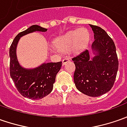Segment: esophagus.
<instances>
[{
  "label": "esophagus",
  "instance_id": "1",
  "mask_svg": "<svg viewBox=\"0 0 127 127\" xmlns=\"http://www.w3.org/2000/svg\"><path fill=\"white\" fill-rule=\"evenodd\" d=\"M68 61H69V58H64L63 60V65H64L65 64L67 63Z\"/></svg>",
  "mask_w": 127,
  "mask_h": 127
}]
</instances>
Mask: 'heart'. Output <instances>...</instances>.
Wrapping results in <instances>:
<instances>
[{"label":"heart","mask_w":127,"mask_h":127,"mask_svg":"<svg viewBox=\"0 0 127 127\" xmlns=\"http://www.w3.org/2000/svg\"><path fill=\"white\" fill-rule=\"evenodd\" d=\"M89 41V33L85 29L69 31L57 37L54 41L55 46L60 51L69 50L72 53L84 50Z\"/></svg>","instance_id":"heart-1"}]
</instances>
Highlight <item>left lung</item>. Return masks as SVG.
Here are the masks:
<instances>
[{
	"label": "left lung",
	"mask_w": 127,
	"mask_h": 127,
	"mask_svg": "<svg viewBox=\"0 0 127 127\" xmlns=\"http://www.w3.org/2000/svg\"><path fill=\"white\" fill-rule=\"evenodd\" d=\"M89 25L94 33L91 49L95 56L90 58L89 52L86 50L72 58L76 67L74 81L80 92L98 97L113 86L119 63L113 40L100 27Z\"/></svg>",
	"instance_id": "obj_1"
}]
</instances>
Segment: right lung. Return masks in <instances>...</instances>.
I'll return each instance as SVG.
<instances>
[{
	"mask_svg": "<svg viewBox=\"0 0 127 127\" xmlns=\"http://www.w3.org/2000/svg\"><path fill=\"white\" fill-rule=\"evenodd\" d=\"M48 29L38 25H32L19 33L10 48V74L17 89L25 98L41 99L52 91L55 77L62 67V62L43 63L33 69L22 67L17 57V46L20 38L34 32H45Z\"/></svg>",
	"mask_w": 127,
	"mask_h": 127,
	"instance_id": "1",
	"label": "right lung"
}]
</instances>
